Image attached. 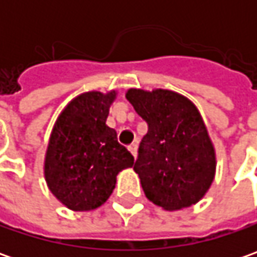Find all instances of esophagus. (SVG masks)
Returning a JSON list of instances; mask_svg holds the SVG:
<instances>
[{
	"label": "esophagus",
	"instance_id": "obj_1",
	"mask_svg": "<svg viewBox=\"0 0 257 257\" xmlns=\"http://www.w3.org/2000/svg\"><path fill=\"white\" fill-rule=\"evenodd\" d=\"M128 150L132 152V154L134 156V159H136V157H137V144L136 143L130 144V146H128Z\"/></svg>",
	"mask_w": 257,
	"mask_h": 257
}]
</instances>
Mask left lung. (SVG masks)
<instances>
[{"mask_svg": "<svg viewBox=\"0 0 257 257\" xmlns=\"http://www.w3.org/2000/svg\"><path fill=\"white\" fill-rule=\"evenodd\" d=\"M125 97L149 125L133 167L146 197L166 210L199 202L214 179L216 157L196 105L162 88H132Z\"/></svg>", "mask_w": 257, "mask_h": 257, "instance_id": "left-lung-1", "label": "left lung"}]
</instances>
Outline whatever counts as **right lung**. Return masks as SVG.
Returning <instances> with one entry per match:
<instances>
[{
  "mask_svg": "<svg viewBox=\"0 0 257 257\" xmlns=\"http://www.w3.org/2000/svg\"><path fill=\"white\" fill-rule=\"evenodd\" d=\"M114 98V91L78 95L60 114L50 137L45 180L55 197L75 212L100 207L113 193L115 176L134 164L115 130L105 124Z\"/></svg>",
  "mask_w": 257,
  "mask_h": 257,
  "instance_id": "1",
  "label": "right lung"
}]
</instances>
